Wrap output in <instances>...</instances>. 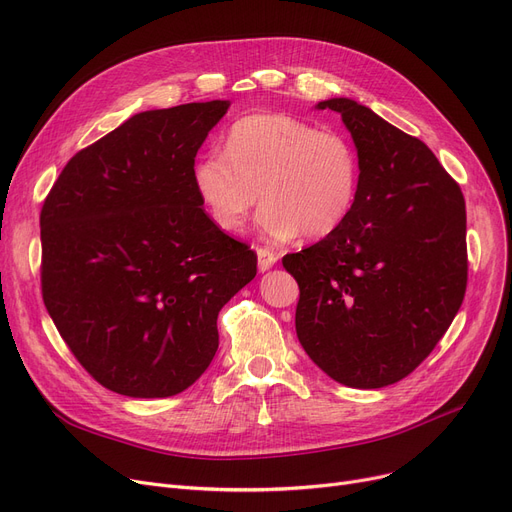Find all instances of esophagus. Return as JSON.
Instances as JSON below:
<instances>
[{"label":"esophagus","instance_id":"esophagus-1","mask_svg":"<svg viewBox=\"0 0 512 512\" xmlns=\"http://www.w3.org/2000/svg\"><path fill=\"white\" fill-rule=\"evenodd\" d=\"M276 261H278V253L265 249V247L257 249V267H259V272H267V270H270V267L276 265Z\"/></svg>","mask_w":512,"mask_h":512}]
</instances>
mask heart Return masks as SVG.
<instances>
[{"label":"heart","mask_w":512,"mask_h":512,"mask_svg":"<svg viewBox=\"0 0 512 512\" xmlns=\"http://www.w3.org/2000/svg\"><path fill=\"white\" fill-rule=\"evenodd\" d=\"M359 155L338 130L286 114H253L232 124L226 151H205L193 184L209 218L226 232L245 226L265 205L259 226L274 238L332 234L351 213L359 191Z\"/></svg>","instance_id":"b5f03b06"}]
</instances>
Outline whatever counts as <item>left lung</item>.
Returning a JSON list of instances; mask_svg holds the SVG:
<instances>
[{
  "mask_svg": "<svg viewBox=\"0 0 512 512\" xmlns=\"http://www.w3.org/2000/svg\"><path fill=\"white\" fill-rule=\"evenodd\" d=\"M359 155V191L338 230L282 259L301 290L297 336L351 388H384L421 365L467 288V213L429 147L369 107L334 97Z\"/></svg>",
  "mask_w": 512,
  "mask_h": 512,
  "instance_id": "1",
  "label": "left lung"
}]
</instances>
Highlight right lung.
Here are the masks:
<instances>
[{"label":"right lung","instance_id":"1","mask_svg":"<svg viewBox=\"0 0 512 512\" xmlns=\"http://www.w3.org/2000/svg\"><path fill=\"white\" fill-rule=\"evenodd\" d=\"M230 101L141 112L78 151L41 209V290L76 361L107 390L166 398L218 351V313L257 255L201 207L195 157Z\"/></svg>","mask_w":512,"mask_h":512}]
</instances>
